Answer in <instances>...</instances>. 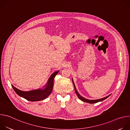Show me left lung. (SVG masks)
I'll use <instances>...</instances> for the list:
<instances>
[{
    "label": "left lung",
    "mask_w": 130,
    "mask_h": 130,
    "mask_svg": "<svg viewBox=\"0 0 130 130\" xmlns=\"http://www.w3.org/2000/svg\"><path fill=\"white\" fill-rule=\"evenodd\" d=\"M72 83H73V86H74V88H75V92L76 93L78 96V97L79 98V99H80L81 100H82V101H84L85 102H87V103H97V102H100V101H102L105 99H106V98H107L109 96H110L111 94L109 95L108 96L105 97H104L103 98H101V99H96V100H89V99H86L84 97H83L82 96H81L79 93L78 92L76 88V86H75V83H74V82H73V79L72 78Z\"/></svg>",
    "instance_id": "1"
}]
</instances>
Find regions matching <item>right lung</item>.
Segmentation results:
<instances>
[{
  "instance_id": "right-lung-1",
  "label": "right lung",
  "mask_w": 130,
  "mask_h": 130,
  "mask_svg": "<svg viewBox=\"0 0 130 130\" xmlns=\"http://www.w3.org/2000/svg\"><path fill=\"white\" fill-rule=\"evenodd\" d=\"M59 71H56L51 74L46 84L41 88L30 91H23L14 87L12 86L16 93L21 97L30 101H38L47 98L51 93L53 87L54 78Z\"/></svg>"
}]
</instances>
